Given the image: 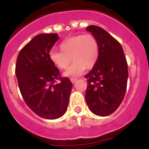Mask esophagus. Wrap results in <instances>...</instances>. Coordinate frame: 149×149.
<instances>
[{
	"label": "esophagus",
	"mask_w": 149,
	"mask_h": 149,
	"mask_svg": "<svg viewBox=\"0 0 149 149\" xmlns=\"http://www.w3.org/2000/svg\"><path fill=\"white\" fill-rule=\"evenodd\" d=\"M70 81H71L72 83L75 84V83H76V81H77V79H70Z\"/></svg>",
	"instance_id": "obj_1"
}]
</instances>
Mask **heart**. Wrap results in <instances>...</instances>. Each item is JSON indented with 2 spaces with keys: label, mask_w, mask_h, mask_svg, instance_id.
I'll use <instances>...</instances> for the list:
<instances>
[{
  "label": "heart",
  "mask_w": 149,
  "mask_h": 149,
  "mask_svg": "<svg viewBox=\"0 0 149 149\" xmlns=\"http://www.w3.org/2000/svg\"><path fill=\"white\" fill-rule=\"evenodd\" d=\"M61 52L51 51V62L61 70H65L73 61L70 67L64 73L69 78L80 76L86 68H91L99 59L100 49L97 39L92 34H79L65 39L61 45Z\"/></svg>",
  "instance_id": "b5f03b06"
}]
</instances>
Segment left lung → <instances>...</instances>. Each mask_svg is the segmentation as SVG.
I'll list each match as a JSON object with an SVG mask.
<instances>
[{"mask_svg":"<svg viewBox=\"0 0 149 149\" xmlns=\"http://www.w3.org/2000/svg\"><path fill=\"white\" fill-rule=\"evenodd\" d=\"M86 31L97 39L100 55L92 70L85 76V100L94 115L108 116L124 99L128 78L127 61L121 45L107 31L94 25L86 27Z\"/></svg>","mask_w":149,"mask_h":149,"instance_id":"left-lung-1","label":"left lung"}]
</instances>
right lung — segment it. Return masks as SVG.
I'll use <instances>...</instances> for the list:
<instances>
[{
	"label": "right lung",
	"mask_w": 149,
	"mask_h": 149,
	"mask_svg": "<svg viewBox=\"0 0 149 149\" xmlns=\"http://www.w3.org/2000/svg\"><path fill=\"white\" fill-rule=\"evenodd\" d=\"M58 34H40L19 52L16 73L19 90L26 104L38 116L55 120L65 113L72 83L61 78L49 59V51L58 40ZM56 80L61 82L55 84Z\"/></svg>",
	"instance_id": "obj_1"
}]
</instances>
